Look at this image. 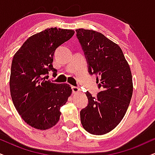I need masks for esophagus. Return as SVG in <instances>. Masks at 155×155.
Wrapping results in <instances>:
<instances>
[{"label":"esophagus","instance_id":"1","mask_svg":"<svg viewBox=\"0 0 155 155\" xmlns=\"http://www.w3.org/2000/svg\"><path fill=\"white\" fill-rule=\"evenodd\" d=\"M71 89H72V92H73L74 94L78 93V92H79L80 91H81L80 88L77 87H71Z\"/></svg>","mask_w":155,"mask_h":155}]
</instances>
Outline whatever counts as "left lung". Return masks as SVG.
<instances>
[{
	"label": "left lung",
	"instance_id": "left-lung-1",
	"mask_svg": "<svg viewBox=\"0 0 155 155\" xmlns=\"http://www.w3.org/2000/svg\"><path fill=\"white\" fill-rule=\"evenodd\" d=\"M90 74L97 76L101 91L94 97L86 92L87 107L80 111L84 129L91 134H107L122 120L133 92L131 70L121 48L101 33L76 29Z\"/></svg>",
	"mask_w": 155,
	"mask_h": 155
}]
</instances>
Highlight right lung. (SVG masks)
Instances as JSON below:
<instances>
[{
	"mask_svg": "<svg viewBox=\"0 0 155 155\" xmlns=\"http://www.w3.org/2000/svg\"><path fill=\"white\" fill-rule=\"evenodd\" d=\"M74 31L47 28L27 39L15 53L11 64L10 91L15 109L25 122L40 130L56 125L60 108L71 94L69 84H54L43 76L51 70L54 52L69 40Z\"/></svg>",
	"mask_w": 155,
	"mask_h": 155,
	"instance_id": "right-lung-1",
	"label": "right lung"
}]
</instances>
